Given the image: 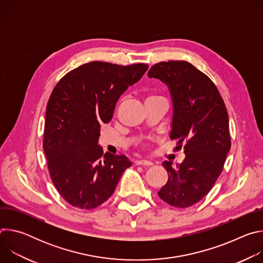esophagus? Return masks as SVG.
<instances>
[{
  "mask_svg": "<svg viewBox=\"0 0 263 263\" xmlns=\"http://www.w3.org/2000/svg\"><path fill=\"white\" fill-rule=\"evenodd\" d=\"M135 164L136 165H142V166H151V165H153V162L148 161V160H136Z\"/></svg>",
  "mask_w": 263,
  "mask_h": 263,
  "instance_id": "esophagus-1",
  "label": "esophagus"
}]
</instances>
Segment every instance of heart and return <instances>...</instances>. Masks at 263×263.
Segmentation results:
<instances>
[{
  "instance_id": "heart-1",
  "label": "heart",
  "mask_w": 263,
  "mask_h": 263,
  "mask_svg": "<svg viewBox=\"0 0 263 263\" xmlns=\"http://www.w3.org/2000/svg\"><path fill=\"white\" fill-rule=\"evenodd\" d=\"M151 98H156V97H148L147 99H151Z\"/></svg>"
}]
</instances>
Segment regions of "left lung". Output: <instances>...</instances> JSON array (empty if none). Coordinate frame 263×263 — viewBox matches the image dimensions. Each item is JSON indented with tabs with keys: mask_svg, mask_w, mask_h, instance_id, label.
Returning a JSON list of instances; mask_svg holds the SVG:
<instances>
[{
	"mask_svg": "<svg viewBox=\"0 0 263 263\" xmlns=\"http://www.w3.org/2000/svg\"><path fill=\"white\" fill-rule=\"evenodd\" d=\"M147 77L168 87L173 104L170 137L178 139V147L185 142L182 163L174 168L170 161L162 163L168 180L158 196L174 207L193 206L210 192L230 151L226 106L214 83L190 62L157 63Z\"/></svg>",
	"mask_w": 263,
	"mask_h": 263,
	"instance_id": "8db88e82",
	"label": "left lung"
}]
</instances>
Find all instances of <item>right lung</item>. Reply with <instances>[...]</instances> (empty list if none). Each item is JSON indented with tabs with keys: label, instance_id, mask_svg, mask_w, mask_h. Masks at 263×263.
I'll return each mask as SVG.
<instances>
[{
	"label": "right lung",
	"instance_id": "add662e5",
	"mask_svg": "<svg viewBox=\"0 0 263 263\" xmlns=\"http://www.w3.org/2000/svg\"><path fill=\"white\" fill-rule=\"evenodd\" d=\"M148 65L122 66L92 61L67 72L47 105L44 149L51 179L71 206L92 209L114 194L124 171L125 155L103 153L101 124L111 121L120 97L138 82Z\"/></svg>",
	"mask_w": 263,
	"mask_h": 263
}]
</instances>
